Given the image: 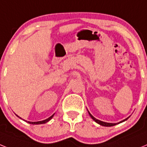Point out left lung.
Segmentation results:
<instances>
[{"label": "left lung", "mask_w": 147, "mask_h": 147, "mask_svg": "<svg viewBox=\"0 0 147 147\" xmlns=\"http://www.w3.org/2000/svg\"><path fill=\"white\" fill-rule=\"evenodd\" d=\"M88 113H89V111H88ZM89 114H90V117H91L92 119H93V120L95 121L96 122V123H98V124H99L100 125L105 126V127H112V126H114V125H115V124H112V123H107V122H104V121H99V120H98V119H96V118H94V117H93V115H92L90 113H89ZM129 119V117L127 118V119H124V121H121L120 123H121V122H123V121H124L127 120V119Z\"/></svg>", "instance_id": "1"}]
</instances>
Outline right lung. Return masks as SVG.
Masks as SVG:
<instances>
[{
    "label": "right lung",
    "mask_w": 147,
    "mask_h": 147,
    "mask_svg": "<svg viewBox=\"0 0 147 147\" xmlns=\"http://www.w3.org/2000/svg\"><path fill=\"white\" fill-rule=\"evenodd\" d=\"M53 116H54V115H51V116H50V117H49V118H48L47 119H45V120L41 121H37V122L28 121V123H29V124H45V123H46V122H48L49 120H51V119H52Z\"/></svg>",
    "instance_id": "right-lung-1"
}]
</instances>
